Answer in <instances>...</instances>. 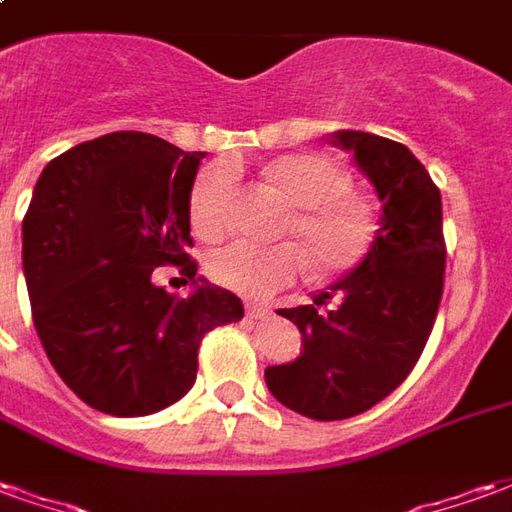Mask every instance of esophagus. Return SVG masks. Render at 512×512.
<instances>
[{
	"label": "esophagus",
	"mask_w": 512,
	"mask_h": 512,
	"mask_svg": "<svg viewBox=\"0 0 512 512\" xmlns=\"http://www.w3.org/2000/svg\"><path fill=\"white\" fill-rule=\"evenodd\" d=\"M268 312L271 310H268L266 304H257V301H249V304H246V318H255L257 321V318H266Z\"/></svg>",
	"instance_id": "34e87169"
}]
</instances>
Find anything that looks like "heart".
Listing matches in <instances>:
<instances>
[{
  "instance_id": "1",
  "label": "heart",
  "mask_w": 512,
  "mask_h": 512,
  "mask_svg": "<svg viewBox=\"0 0 512 512\" xmlns=\"http://www.w3.org/2000/svg\"><path fill=\"white\" fill-rule=\"evenodd\" d=\"M268 180L290 202L277 246L233 244L208 260V277L244 299H266L310 266L312 277L334 279L354 271L376 241V213L348 191L351 178L323 153H288L266 167ZM233 164L216 161L194 180L189 219L194 233L216 241L230 227Z\"/></svg>"
}]
</instances>
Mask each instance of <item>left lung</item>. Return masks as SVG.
<instances>
[{
    "instance_id": "8db88e82",
    "label": "left lung",
    "mask_w": 512,
    "mask_h": 512,
    "mask_svg": "<svg viewBox=\"0 0 512 512\" xmlns=\"http://www.w3.org/2000/svg\"><path fill=\"white\" fill-rule=\"evenodd\" d=\"M332 142L373 183L381 227L365 260L315 299L337 292V308L279 310L299 326L304 351L266 367L271 395L321 422L356 417L406 381L436 321L447 260L441 194L414 153L365 131H334Z\"/></svg>"
}]
</instances>
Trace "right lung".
I'll list each match as a JSON object with an SVG mask.
<instances>
[{"instance_id":"add662e5","label":"right lung","mask_w":512,"mask_h":512,"mask_svg":"<svg viewBox=\"0 0 512 512\" xmlns=\"http://www.w3.org/2000/svg\"><path fill=\"white\" fill-rule=\"evenodd\" d=\"M205 153L142 131L71 147L40 172L24 216V277L43 351L87 406L145 417L197 378L205 334L244 318L230 290L197 277L189 197ZM178 265V300L152 282Z\"/></svg>"}]
</instances>
